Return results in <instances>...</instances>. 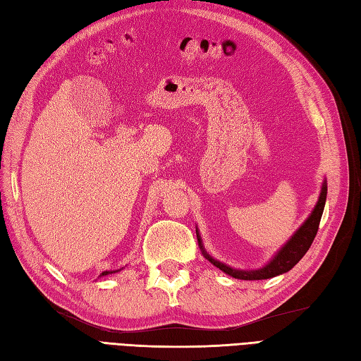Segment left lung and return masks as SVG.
Masks as SVG:
<instances>
[{
	"instance_id": "1",
	"label": "left lung",
	"mask_w": 361,
	"mask_h": 361,
	"mask_svg": "<svg viewBox=\"0 0 361 361\" xmlns=\"http://www.w3.org/2000/svg\"><path fill=\"white\" fill-rule=\"evenodd\" d=\"M326 190L328 189H326V183H325V184H323V188H322L320 197H319V201H317V206L314 207L310 218L305 221L303 226L298 230V232L294 233V236L290 239L288 243L285 244V247H282V250L274 256V259L269 265H265L264 269L253 270V271H243V270L230 269V267L221 264V262H218L215 259H212V257L204 252V248H202L201 239H200V236L197 233L200 247L202 248V255H204L207 259L212 264H214L215 267H218L219 270H223L228 276L236 277V279L261 281V279H270V277H274L277 274H282V273L290 271L293 267L302 259V257L305 256V253L310 250V247H311V244L314 241V238H316V235H317L320 218H322V214H323V207H325V201H326Z\"/></svg>"
}]
</instances>
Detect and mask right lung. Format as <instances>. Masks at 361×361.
Masks as SVG:
<instances>
[{
    "instance_id": "1",
    "label": "right lung",
    "mask_w": 361,
    "mask_h": 361,
    "mask_svg": "<svg viewBox=\"0 0 361 361\" xmlns=\"http://www.w3.org/2000/svg\"><path fill=\"white\" fill-rule=\"evenodd\" d=\"M109 273H114V271H104L100 276H106V274H109Z\"/></svg>"
}]
</instances>
